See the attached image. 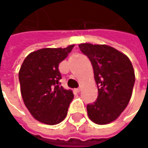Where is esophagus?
Masks as SVG:
<instances>
[{
  "label": "esophagus",
  "mask_w": 148,
  "mask_h": 148,
  "mask_svg": "<svg viewBox=\"0 0 148 148\" xmlns=\"http://www.w3.org/2000/svg\"><path fill=\"white\" fill-rule=\"evenodd\" d=\"M81 89H82V88H76L75 91H76V92H79L81 91Z\"/></svg>",
  "instance_id": "1"
}]
</instances>
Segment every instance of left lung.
<instances>
[{
    "mask_svg": "<svg viewBox=\"0 0 148 148\" xmlns=\"http://www.w3.org/2000/svg\"><path fill=\"white\" fill-rule=\"evenodd\" d=\"M81 51L92 65L98 96L87 106L89 119L97 125L115 121L130 102L135 82L133 64L129 57L108 45L81 43Z\"/></svg>",
    "mask_w": 148,
    "mask_h": 148,
    "instance_id": "left-lung-1",
    "label": "left lung"
}]
</instances>
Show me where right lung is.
I'll return each mask as SVG.
<instances>
[{
  "instance_id": "right-lung-1",
  "label": "right lung",
  "mask_w": 148,
  "mask_h": 148,
  "mask_svg": "<svg viewBox=\"0 0 148 148\" xmlns=\"http://www.w3.org/2000/svg\"><path fill=\"white\" fill-rule=\"evenodd\" d=\"M74 45L65 48H42L28 54L18 71L23 103L35 120L46 125L60 123L67 115L73 92L60 85L59 64Z\"/></svg>"
}]
</instances>
